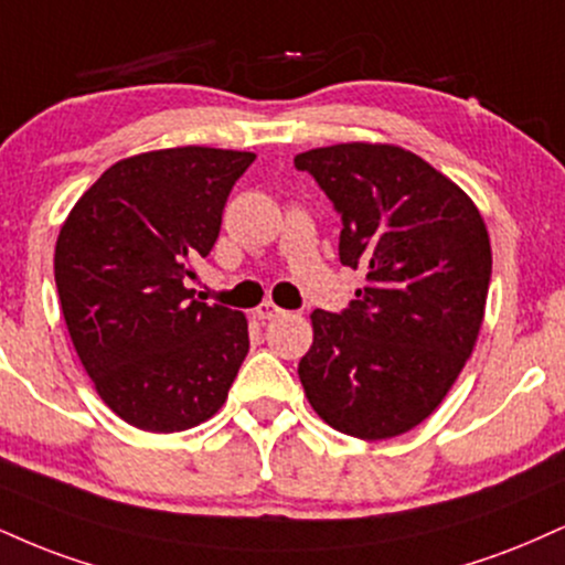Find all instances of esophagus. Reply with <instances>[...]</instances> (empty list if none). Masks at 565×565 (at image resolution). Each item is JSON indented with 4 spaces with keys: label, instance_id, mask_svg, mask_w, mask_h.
<instances>
[{
    "label": "esophagus",
    "instance_id": "34e87169",
    "mask_svg": "<svg viewBox=\"0 0 565 565\" xmlns=\"http://www.w3.org/2000/svg\"><path fill=\"white\" fill-rule=\"evenodd\" d=\"M281 308H278V305H274V302H268V300H265V302H260V305H257V310H255V318H257V321H274V318H278V316H281Z\"/></svg>",
    "mask_w": 565,
    "mask_h": 565
}]
</instances>
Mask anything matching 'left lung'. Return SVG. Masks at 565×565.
Masks as SVG:
<instances>
[{
  "label": "left lung",
  "instance_id": "obj_1",
  "mask_svg": "<svg viewBox=\"0 0 565 565\" xmlns=\"http://www.w3.org/2000/svg\"><path fill=\"white\" fill-rule=\"evenodd\" d=\"M295 166L342 215L339 260L365 276L342 316L312 310L305 397L331 429L399 437L437 411L479 339L492 276L484 217L397 145L318 147Z\"/></svg>",
  "mask_w": 565,
  "mask_h": 565
}]
</instances>
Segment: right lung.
<instances>
[{"label": "right lung", "mask_w": 565, "mask_h": 565, "mask_svg": "<svg viewBox=\"0 0 565 565\" xmlns=\"http://www.w3.org/2000/svg\"><path fill=\"white\" fill-rule=\"evenodd\" d=\"M253 152L171 147L107 168L67 213L54 281L81 365L118 418L173 434L226 403L249 352L239 310L183 287Z\"/></svg>", "instance_id": "add662e5"}]
</instances>
